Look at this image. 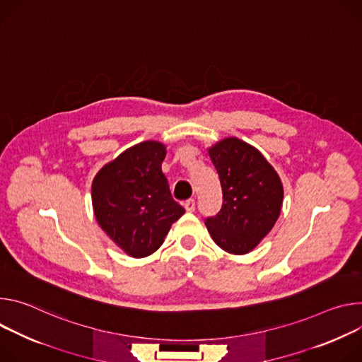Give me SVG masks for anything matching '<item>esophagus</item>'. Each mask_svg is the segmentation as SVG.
I'll return each mask as SVG.
<instances>
[{
	"mask_svg": "<svg viewBox=\"0 0 362 362\" xmlns=\"http://www.w3.org/2000/svg\"><path fill=\"white\" fill-rule=\"evenodd\" d=\"M184 209H185L188 213H192V211L195 210V202H194L192 198L187 199V202L184 203Z\"/></svg>",
	"mask_w": 362,
	"mask_h": 362,
	"instance_id": "obj_1",
	"label": "esophagus"
}]
</instances>
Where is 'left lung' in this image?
<instances>
[{"mask_svg": "<svg viewBox=\"0 0 362 362\" xmlns=\"http://www.w3.org/2000/svg\"><path fill=\"white\" fill-rule=\"evenodd\" d=\"M221 189L223 207L206 220L214 243L227 253L252 252L273 228L284 203L276 170L253 145L224 138L209 148Z\"/></svg>", "mask_w": 362, "mask_h": 362, "instance_id": "8db88e82", "label": "left lung"}]
</instances>
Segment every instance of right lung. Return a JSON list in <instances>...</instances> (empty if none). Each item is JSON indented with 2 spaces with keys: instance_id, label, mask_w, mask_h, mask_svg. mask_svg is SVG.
Returning a JSON list of instances; mask_svg holds the SVG:
<instances>
[{
  "instance_id": "1",
  "label": "right lung",
  "mask_w": 362,
  "mask_h": 362,
  "mask_svg": "<svg viewBox=\"0 0 362 362\" xmlns=\"http://www.w3.org/2000/svg\"><path fill=\"white\" fill-rule=\"evenodd\" d=\"M167 146L136 144L103 165L92 182L98 224L128 256L141 259L163 246L171 226L185 210L171 195L160 168Z\"/></svg>"
}]
</instances>
